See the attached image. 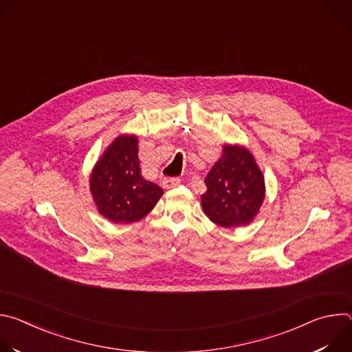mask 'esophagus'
I'll use <instances>...</instances> for the list:
<instances>
[{"mask_svg":"<svg viewBox=\"0 0 352 352\" xmlns=\"http://www.w3.org/2000/svg\"><path fill=\"white\" fill-rule=\"evenodd\" d=\"M179 184H181V179L179 178H164L163 181H162V185H163V188L164 189H171V188H177V186H179Z\"/></svg>","mask_w":352,"mask_h":352,"instance_id":"1","label":"esophagus"}]
</instances>
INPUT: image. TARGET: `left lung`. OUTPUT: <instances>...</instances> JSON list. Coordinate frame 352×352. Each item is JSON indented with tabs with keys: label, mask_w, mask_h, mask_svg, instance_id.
<instances>
[{
	"label": "left lung",
	"mask_w": 352,
	"mask_h": 352,
	"mask_svg": "<svg viewBox=\"0 0 352 352\" xmlns=\"http://www.w3.org/2000/svg\"><path fill=\"white\" fill-rule=\"evenodd\" d=\"M205 184L208 189L200 204L213 223L226 228L242 227L259 214L266 195L265 175L245 146L224 144Z\"/></svg>",
	"instance_id": "1"
}]
</instances>
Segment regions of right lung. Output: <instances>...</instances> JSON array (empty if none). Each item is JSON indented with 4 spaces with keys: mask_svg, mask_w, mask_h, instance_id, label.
<instances>
[{
    "mask_svg": "<svg viewBox=\"0 0 352 352\" xmlns=\"http://www.w3.org/2000/svg\"><path fill=\"white\" fill-rule=\"evenodd\" d=\"M89 188L97 212L114 224L142 220L164 193L142 177L133 133H122L109 144L90 173Z\"/></svg>",
    "mask_w": 352,
    "mask_h": 352,
    "instance_id": "1",
    "label": "right lung"
}]
</instances>
